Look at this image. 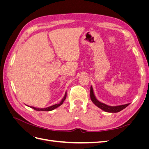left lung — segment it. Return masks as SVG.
Here are the masks:
<instances>
[{
  "label": "left lung",
  "instance_id": "obj_1",
  "mask_svg": "<svg viewBox=\"0 0 149 149\" xmlns=\"http://www.w3.org/2000/svg\"><path fill=\"white\" fill-rule=\"evenodd\" d=\"M90 97H91V100L93 101V102L95 104L96 106H97L99 108H100L102 110L105 112H118L122 111L123 109H125L126 107H127L130 104H126L123 105H119V106H108L104 103H102L100 101H99L95 95H94V91L93 87L91 86V89H90Z\"/></svg>",
  "mask_w": 149,
  "mask_h": 149
}]
</instances>
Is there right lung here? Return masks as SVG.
I'll use <instances>...</instances> for the list:
<instances>
[{"label": "right lung", "mask_w": 149, "mask_h": 149, "mask_svg": "<svg viewBox=\"0 0 149 149\" xmlns=\"http://www.w3.org/2000/svg\"><path fill=\"white\" fill-rule=\"evenodd\" d=\"M66 97V92L65 93V96L63 97V98L62 99V100L60 101V102L59 104H54L53 106H51L46 107V108H37V107H32V106H30V107L32 108V109H33L36 111H50L54 110L55 109H56V108L60 106L63 103Z\"/></svg>", "instance_id": "obj_1"}]
</instances>
